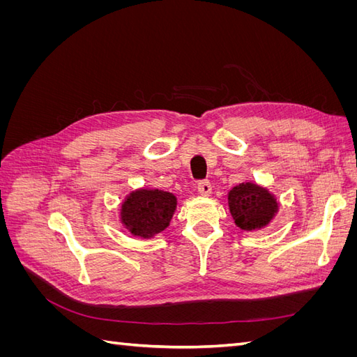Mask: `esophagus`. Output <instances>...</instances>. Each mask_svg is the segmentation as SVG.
Returning a JSON list of instances; mask_svg holds the SVG:
<instances>
[{"label":"esophagus","mask_w":357,"mask_h":357,"mask_svg":"<svg viewBox=\"0 0 357 357\" xmlns=\"http://www.w3.org/2000/svg\"><path fill=\"white\" fill-rule=\"evenodd\" d=\"M211 183L210 181H207V180H204V181H199L198 183V192L201 193L202 197H210V193H211Z\"/></svg>","instance_id":"obj_1"}]
</instances>
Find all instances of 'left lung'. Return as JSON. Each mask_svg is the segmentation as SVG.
Returning <instances> with one entry per match:
<instances>
[{
    "instance_id": "obj_1",
    "label": "left lung",
    "mask_w": 357,
    "mask_h": 357,
    "mask_svg": "<svg viewBox=\"0 0 357 357\" xmlns=\"http://www.w3.org/2000/svg\"><path fill=\"white\" fill-rule=\"evenodd\" d=\"M228 205L235 225L243 231H259L271 223L278 201L266 188L244 181L228 192Z\"/></svg>"
}]
</instances>
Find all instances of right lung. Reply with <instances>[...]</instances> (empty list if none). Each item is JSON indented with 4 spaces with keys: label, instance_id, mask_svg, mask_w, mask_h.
I'll return each instance as SVG.
<instances>
[{
    "label": "right lung",
    "instance_id": "obj_1",
    "mask_svg": "<svg viewBox=\"0 0 357 357\" xmlns=\"http://www.w3.org/2000/svg\"><path fill=\"white\" fill-rule=\"evenodd\" d=\"M177 208V198L159 189H135L121 205V223L134 236L153 238L165 231Z\"/></svg>",
    "mask_w": 357,
    "mask_h": 357
}]
</instances>
